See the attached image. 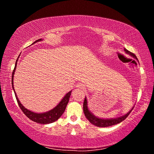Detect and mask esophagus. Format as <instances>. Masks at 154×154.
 <instances>
[{
	"label": "esophagus",
	"instance_id": "34e87169",
	"mask_svg": "<svg viewBox=\"0 0 154 154\" xmlns=\"http://www.w3.org/2000/svg\"><path fill=\"white\" fill-rule=\"evenodd\" d=\"M84 87H85L84 84H83L82 83H78L76 85V88H79V89H84Z\"/></svg>",
	"mask_w": 154,
	"mask_h": 154
}]
</instances>
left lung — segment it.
Instances as JSON below:
<instances>
[{
    "label": "left lung",
    "mask_w": 154,
    "mask_h": 154,
    "mask_svg": "<svg viewBox=\"0 0 154 154\" xmlns=\"http://www.w3.org/2000/svg\"><path fill=\"white\" fill-rule=\"evenodd\" d=\"M124 51L126 54H129L130 56H132V58L136 59L139 62L137 56H135L134 54H132L130 51H128L127 49L125 48H124ZM133 108L134 107H132L126 114H125L123 116L119 117V118H117L103 119V118H98V117L94 116V115L92 112L90 111V109H88V100H87L86 97H85V100H84V102H83V112H84L85 116L86 117V118L89 120V122L91 124H92L93 125H94V126H98V127H108V126H113V125L120 123V122L124 121V119L129 116V114L130 113V112L132 111V109H133Z\"/></svg>",
    "instance_id": "1"
}]
</instances>
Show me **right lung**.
Segmentation results:
<instances>
[{
  "instance_id": "obj_1",
  "label": "right lung",
  "mask_w": 154,
  "mask_h": 154,
  "mask_svg": "<svg viewBox=\"0 0 154 154\" xmlns=\"http://www.w3.org/2000/svg\"><path fill=\"white\" fill-rule=\"evenodd\" d=\"M43 41L42 38H39V39L35 41L32 44L35 43L36 42H39V41ZM18 60V59H17ZM17 61L16 63L15 64V68L14 69V71H13L12 73V79H11V83H12V88L13 90L14 91L15 95V98L17 99V103L19 105L20 109H22V111H23L26 116L28 117V118L33 122H35L36 123L38 124H50V123H53V122H56V120L60 118L61 116L66 109V105L68 103L69 101V98L71 96L72 90L70 91L68 93L66 94L63 98L62 99L58 105H57L55 107L54 109H51L49 111L45 112V113H35V112H33L32 111H30L27 109L26 108H25L24 106L22 105V104L20 103V101L19 100V99L17 98V96L16 95V93L15 92V89L14 87V74H15V69H16V66H17Z\"/></svg>"
}]
</instances>
